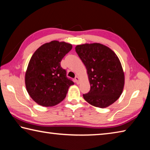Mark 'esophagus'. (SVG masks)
<instances>
[{"label":"esophagus","mask_w":150,"mask_h":150,"mask_svg":"<svg viewBox=\"0 0 150 150\" xmlns=\"http://www.w3.org/2000/svg\"><path fill=\"white\" fill-rule=\"evenodd\" d=\"M75 81L76 83H80V77L78 76H76L75 77Z\"/></svg>","instance_id":"obj_1"}]
</instances>
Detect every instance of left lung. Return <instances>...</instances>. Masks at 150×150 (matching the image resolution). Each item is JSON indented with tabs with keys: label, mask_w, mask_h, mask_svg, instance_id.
<instances>
[{
	"label": "left lung",
	"mask_w": 150,
	"mask_h": 150,
	"mask_svg": "<svg viewBox=\"0 0 150 150\" xmlns=\"http://www.w3.org/2000/svg\"><path fill=\"white\" fill-rule=\"evenodd\" d=\"M87 70L90 90L83 94L91 105L105 108L120 98L125 86V73L117 54L103 44L85 43L75 47Z\"/></svg>",
	"instance_id": "obj_1"
}]
</instances>
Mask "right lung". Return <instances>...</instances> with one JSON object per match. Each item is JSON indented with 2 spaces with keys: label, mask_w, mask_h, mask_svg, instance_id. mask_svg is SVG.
<instances>
[{
  "label": "right lung",
  "mask_w": 150,
  "mask_h": 150,
  "mask_svg": "<svg viewBox=\"0 0 150 150\" xmlns=\"http://www.w3.org/2000/svg\"><path fill=\"white\" fill-rule=\"evenodd\" d=\"M72 49L70 43L52 41L42 45L33 54L25 72V83L31 98L39 105L59 104L74 84L60 67L63 57Z\"/></svg>",
  "instance_id": "1"
}]
</instances>
